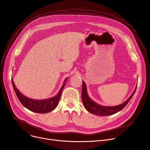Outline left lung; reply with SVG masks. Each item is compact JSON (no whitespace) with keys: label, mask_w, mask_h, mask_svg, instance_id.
<instances>
[{"label":"left lung","mask_w":150,"mask_h":150,"mask_svg":"<svg viewBox=\"0 0 150 150\" xmlns=\"http://www.w3.org/2000/svg\"><path fill=\"white\" fill-rule=\"evenodd\" d=\"M137 87L135 88L134 93L132 95L130 96L125 102L118 106H114V107H104L99 105L94 102L91 100L89 96H88L86 92V84L84 81H83V86H82V91H81V99L82 102L83 103V105L86 109L88 110L89 112L91 113L96 115H100V116H107L110 115H113L117 112L121 111L125 108L128 102L131 99L132 96H134Z\"/></svg>","instance_id":"obj_1"}]
</instances>
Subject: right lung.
Here are the masks:
<instances>
[{
  "instance_id": "right-lung-1",
  "label": "right lung",
  "mask_w": 150,
  "mask_h": 150,
  "mask_svg": "<svg viewBox=\"0 0 150 150\" xmlns=\"http://www.w3.org/2000/svg\"><path fill=\"white\" fill-rule=\"evenodd\" d=\"M67 79L64 81V83L62 85V88H61L59 93L57 94L54 97H52L50 99H47L45 100H34L28 98L24 95H23L19 90L16 88V86L15 85L13 80L11 79V82L13 86L14 90L16 93V94L18 97L19 100L20 101L22 105L25 107L26 108L29 109L32 112L38 113H46L50 112H51L57 107L58 103L61 98V95L62 93V91L66 84V81Z\"/></svg>"
}]
</instances>
